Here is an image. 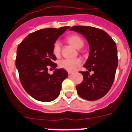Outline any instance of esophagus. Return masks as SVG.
Instances as JSON below:
<instances>
[{"label": "esophagus", "mask_w": 132, "mask_h": 132, "mask_svg": "<svg viewBox=\"0 0 132 132\" xmlns=\"http://www.w3.org/2000/svg\"><path fill=\"white\" fill-rule=\"evenodd\" d=\"M73 75V73H70V72H69V73H68V76H72V75Z\"/></svg>", "instance_id": "esophagus-1"}]
</instances>
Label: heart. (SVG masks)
Instances as JSON below:
<instances>
[{
  "mask_svg": "<svg viewBox=\"0 0 132 132\" xmlns=\"http://www.w3.org/2000/svg\"><path fill=\"white\" fill-rule=\"evenodd\" d=\"M66 41L68 44L72 45L77 49H79L84 46V41L78 35H72L66 37ZM53 53L55 57H59L61 53V47L59 42H55L53 47ZM81 64V60L79 59H62L59 63L60 68H64L67 71H74L77 67Z\"/></svg>",
  "mask_w": 132,
  "mask_h": 132,
  "instance_id": "1",
  "label": "heart"
}]
</instances>
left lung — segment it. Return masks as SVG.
I'll return each mask as SVG.
<instances>
[{"label":"left lung","mask_w":132,"mask_h":132,"mask_svg":"<svg viewBox=\"0 0 132 132\" xmlns=\"http://www.w3.org/2000/svg\"><path fill=\"white\" fill-rule=\"evenodd\" d=\"M73 30L84 36L89 46V55L84 67L88 71L80 72L83 81L76 86L78 95L93 101L102 97L110 90L118 67L116 44L102 30L89 26H73ZM93 70L92 75L89 72Z\"/></svg>","instance_id":"1"}]
</instances>
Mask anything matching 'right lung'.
<instances>
[{
    "mask_svg": "<svg viewBox=\"0 0 132 132\" xmlns=\"http://www.w3.org/2000/svg\"><path fill=\"white\" fill-rule=\"evenodd\" d=\"M69 26L46 28L31 33L18 46L16 67L22 86L29 95L41 102H51L60 93L62 83L68 73L57 66L54 61L53 47L59 36ZM55 69L52 75L47 73V66Z\"/></svg>",
    "mask_w": 132,
    "mask_h": 132,
    "instance_id": "1",
    "label": "right lung"
}]
</instances>
